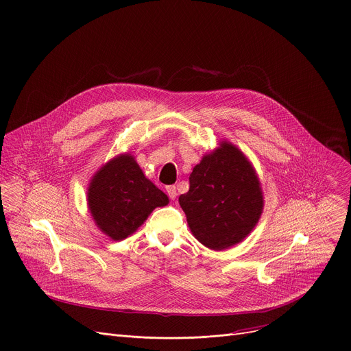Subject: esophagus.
Returning <instances> with one entry per match:
<instances>
[{
    "label": "esophagus",
    "mask_w": 351,
    "mask_h": 351,
    "mask_svg": "<svg viewBox=\"0 0 351 351\" xmlns=\"http://www.w3.org/2000/svg\"><path fill=\"white\" fill-rule=\"evenodd\" d=\"M167 193H168V197L171 199H175L176 198V187L175 186H167Z\"/></svg>",
    "instance_id": "1"
}]
</instances>
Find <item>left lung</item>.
<instances>
[{
	"instance_id": "8db88e82",
	"label": "left lung",
	"mask_w": 351,
	"mask_h": 351,
	"mask_svg": "<svg viewBox=\"0 0 351 351\" xmlns=\"http://www.w3.org/2000/svg\"><path fill=\"white\" fill-rule=\"evenodd\" d=\"M194 167L190 189L179 197L194 237L221 251L243 241L256 226L263 197L245 156L227 142Z\"/></svg>"
}]
</instances>
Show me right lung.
Listing matches in <instances>:
<instances>
[{
	"mask_svg": "<svg viewBox=\"0 0 351 351\" xmlns=\"http://www.w3.org/2000/svg\"><path fill=\"white\" fill-rule=\"evenodd\" d=\"M168 202L130 154L107 162L88 190L89 209L97 227L115 241L131 236L154 208Z\"/></svg>",
	"mask_w": 351,
	"mask_h": 351,
	"instance_id": "1",
	"label": "right lung"
}]
</instances>
